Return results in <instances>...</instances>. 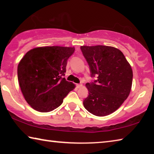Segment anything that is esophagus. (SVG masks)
<instances>
[{"label": "esophagus", "mask_w": 154, "mask_h": 154, "mask_svg": "<svg viewBox=\"0 0 154 154\" xmlns=\"http://www.w3.org/2000/svg\"><path fill=\"white\" fill-rule=\"evenodd\" d=\"M76 85H77V87L78 88H81V87L82 86V84H81V83H79V84H77Z\"/></svg>", "instance_id": "34e87169"}]
</instances>
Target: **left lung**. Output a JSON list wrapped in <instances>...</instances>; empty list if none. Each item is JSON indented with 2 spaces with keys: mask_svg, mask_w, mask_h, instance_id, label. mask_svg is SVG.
I'll use <instances>...</instances> for the list:
<instances>
[{
  "mask_svg": "<svg viewBox=\"0 0 154 154\" xmlns=\"http://www.w3.org/2000/svg\"><path fill=\"white\" fill-rule=\"evenodd\" d=\"M90 67L94 82L86 83L89 95L83 106L93 115L105 116L116 111L130 92L132 71L123 53L113 47L96 45L80 48Z\"/></svg>",
  "mask_w": 154,
  "mask_h": 154,
  "instance_id": "8db88e82",
  "label": "left lung"
}]
</instances>
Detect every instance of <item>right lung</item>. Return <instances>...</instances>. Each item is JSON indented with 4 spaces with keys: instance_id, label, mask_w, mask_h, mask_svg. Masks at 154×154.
<instances>
[{
    "instance_id": "add662e5",
    "label": "right lung",
    "mask_w": 154,
    "mask_h": 154,
    "mask_svg": "<svg viewBox=\"0 0 154 154\" xmlns=\"http://www.w3.org/2000/svg\"><path fill=\"white\" fill-rule=\"evenodd\" d=\"M74 48L50 46L28 51L17 66L18 82L25 100L36 111L58 108L75 85L64 76Z\"/></svg>"
}]
</instances>
